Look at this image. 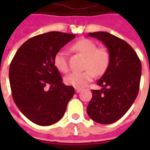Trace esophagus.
I'll return each mask as SVG.
<instances>
[{"label":"esophagus","mask_w":150,"mask_h":150,"mask_svg":"<svg viewBox=\"0 0 150 150\" xmlns=\"http://www.w3.org/2000/svg\"><path fill=\"white\" fill-rule=\"evenodd\" d=\"M75 92H76V93H79V92H80V91H82V88H75Z\"/></svg>","instance_id":"obj_1"}]
</instances>
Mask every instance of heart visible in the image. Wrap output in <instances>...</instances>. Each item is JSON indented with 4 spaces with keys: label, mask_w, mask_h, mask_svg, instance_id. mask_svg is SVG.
<instances>
[{
    "label": "heart",
    "mask_w": 150,
    "mask_h": 150,
    "mask_svg": "<svg viewBox=\"0 0 150 150\" xmlns=\"http://www.w3.org/2000/svg\"><path fill=\"white\" fill-rule=\"evenodd\" d=\"M74 51L85 56L83 71H75L69 74L65 78V83L75 88H83L96 75H104L110 63V54L107 49L97 47L94 41L88 38H82L71 46ZM54 63L59 71H68V63L64 50H59L54 57Z\"/></svg>",
    "instance_id": "b5f03b06"
}]
</instances>
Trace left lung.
<instances>
[{
  "label": "left lung",
  "mask_w": 150,
  "mask_h": 150,
  "mask_svg": "<svg viewBox=\"0 0 150 150\" xmlns=\"http://www.w3.org/2000/svg\"><path fill=\"white\" fill-rule=\"evenodd\" d=\"M88 36L104 42L110 54V63L97 81L103 88L91 90L87 112L96 122L112 124L127 112L137 96L142 63L135 50L123 39L102 31L89 33Z\"/></svg>",
  "instance_id": "1"
}]
</instances>
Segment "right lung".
Here are the masks:
<instances>
[{
    "label": "right lung",
    "instance_id": "1",
    "mask_svg": "<svg viewBox=\"0 0 150 150\" xmlns=\"http://www.w3.org/2000/svg\"><path fill=\"white\" fill-rule=\"evenodd\" d=\"M75 34L58 31L31 38L15 54L9 67L12 96L19 110L41 126L51 125L62 118L75 94L62 83L54 57Z\"/></svg>",
    "mask_w": 150,
    "mask_h": 150
}]
</instances>
